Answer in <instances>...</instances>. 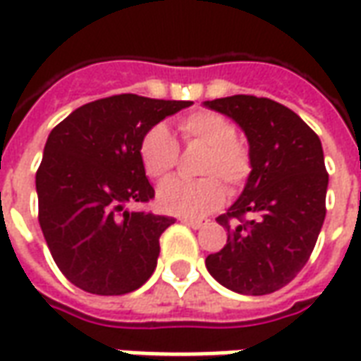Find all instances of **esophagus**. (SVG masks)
<instances>
[{
	"label": "esophagus",
	"instance_id": "1",
	"mask_svg": "<svg viewBox=\"0 0 361 361\" xmlns=\"http://www.w3.org/2000/svg\"><path fill=\"white\" fill-rule=\"evenodd\" d=\"M180 221L186 224V226H190L192 229H200V227L208 226V221H206V219H190V217H183Z\"/></svg>",
	"mask_w": 361,
	"mask_h": 361
}]
</instances>
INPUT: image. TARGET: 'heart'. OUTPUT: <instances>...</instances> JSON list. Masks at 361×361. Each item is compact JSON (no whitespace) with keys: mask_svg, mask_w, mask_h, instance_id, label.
Listing matches in <instances>:
<instances>
[{"mask_svg":"<svg viewBox=\"0 0 361 361\" xmlns=\"http://www.w3.org/2000/svg\"><path fill=\"white\" fill-rule=\"evenodd\" d=\"M178 132L185 144L206 145L200 173L204 178H171L157 190L159 206L169 214L200 217L221 208L227 198L226 180L231 190L247 185L252 173V155L247 144L237 137V126L214 111H196L178 120ZM140 161L149 178H165L178 163V144L167 126L155 124L140 140Z\"/></svg>","mask_w":361,"mask_h":361,"instance_id":"heart-1","label":"heart"}]
</instances>
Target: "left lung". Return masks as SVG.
Segmentation results:
<instances>
[{
    "label": "left lung",
    "instance_id": "8db88e82",
    "mask_svg": "<svg viewBox=\"0 0 361 361\" xmlns=\"http://www.w3.org/2000/svg\"><path fill=\"white\" fill-rule=\"evenodd\" d=\"M204 104L243 128L252 155L245 190L216 217L227 243L206 258V268L237 293L267 295L290 283L315 249L329 186L323 145L295 112L267 97L233 94Z\"/></svg>",
    "mask_w": 361,
    "mask_h": 361
}]
</instances>
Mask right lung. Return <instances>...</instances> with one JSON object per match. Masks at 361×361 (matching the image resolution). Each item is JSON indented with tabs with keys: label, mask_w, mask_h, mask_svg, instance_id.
<instances>
[{
	"label": "right lung",
	"mask_w": 361,
	"mask_h": 361,
	"mask_svg": "<svg viewBox=\"0 0 361 361\" xmlns=\"http://www.w3.org/2000/svg\"><path fill=\"white\" fill-rule=\"evenodd\" d=\"M190 104L112 94L75 109L50 132L37 171L38 224L73 286L124 295L149 280L161 233L175 219L126 209L155 196L137 147L149 128Z\"/></svg>",
	"instance_id": "obj_1"
}]
</instances>
